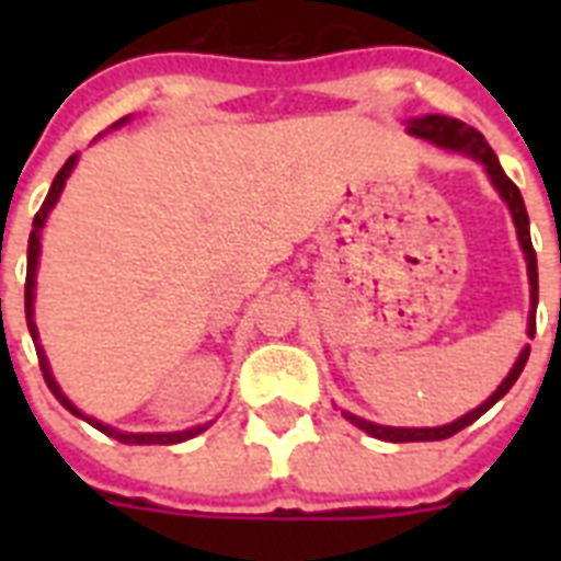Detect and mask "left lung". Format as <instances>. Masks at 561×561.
<instances>
[{
	"instance_id": "8db88e82",
	"label": "left lung",
	"mask_w": 561,
	"mask_h": 561,
	"mask_svg": "<svg viewBox=\"0 0 561 561\" xmlns=\"http://www.w3.org/2000/svg\"><path fill=\"white\" fill-rule=\"evenodd\" d=\"M408 134L416 136V139H425V142L436 145V148H445V151L471 157V160L480 162V165L486 169L492 186H495V192L501 194V201L506 203V209H510V215H513L515 232H518V244H522L524 250L527 279H530V317H527V334L533 337V334H536V306H539V264H536V250H533V241H530V218H527V206H524V197L522 192H518V186H515L513 180L506 178L504 169H501V162H497L495 151H492L486 139H483V134L466 125V122H460V118L427 113V116L410 118ZM527 358H530V346H524V350L518 352V358H515L510 375H506L504 381L497 383V390L492 392L483 404L469 410L466 416L454 419V422H448V425H436V427L378 425V422L355 416V413H350V410H343V416L350 419L355 427H360L364 434L375 436V439H383V443H434V439H448V436H454L457 431H462V427H469L471 422H478V419L492 408V404H497V401L504 399L506 392H510V387L518 381V375H522Z\"/></svg>"
}]
</instances>
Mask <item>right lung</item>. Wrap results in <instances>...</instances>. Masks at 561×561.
<instances>
[{"label": "right lung", "instance_id": "right-lung-1", "mask_svg": "<svg viewBox=\"0 0 561 561\" xmlns=\"http://www.w3.org/2000/svg\"><path fill=\"white\" fill-rule=\"evenodd\" d=\"M134 116H125L118 118L116 125H113V130L122 125H127ZM75 165H78V153H72L69 160H66V165L60 171H57L55 183H51V188H48L46 201H43V206H39V211L34 215V224H31V236H28V271H25V323H28V332H31V341H34V350H37V358H39V369H43V378H46L48 390L55 392V399L64 404L72 416L83 419V422H90L92 427H99L101 434L113 436V439H118V443L125 445H178V443H186V439H192V436L203 434L206 427L211 425V422H206V425H194L188 427V431H169V434H130V431H118V427L113 425H104V422H99L95 416H87L81 408H75V401L66 396L64 390H60V383L55 381V375H51V367H48V358H46V350L39 346V332H37V323H34V288H37V267H39V238H43V227H46L48 215H51V209H55V203L60 201V194H64V186L66 180H69V174L75 171Z\"/></svg>", "mask_w": 561, "mask_h": 561}]
</instances>
